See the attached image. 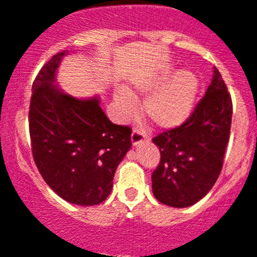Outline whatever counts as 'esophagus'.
I'll return each instance as SVG.
<instances>
[{
	"label": "esophagus",
	"mask_w": 257,
	"mask_h": 257,
	"mask_svg": "<svg viewBox=\"0 0 257 257\" xmlns=\"http://www.w3.org/2000/svg\"><path fill=\"white\" fill-rule=\"evenodd\" d=\"M145 141H147V137L144 136V133H142L141 131H137V129L133 131V133H132V143H133V145H138Z\"/></svg>",
	"instance_id": "1"
}]
</instances>
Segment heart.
I'll return each mask as SVG.
<instances>
[{
    "instance_id": "obj_1",
    "label": "heart",
    "mask_w": 257,
    "mask_h": 257,
    "mask_svg": "<svg viewBox=\"0 0 257 257\" xmlns=\"http://www.w3.org/2000/svg\"><path fill=\"white\" fill-rule=\"evenodd\" d=\"M164 80L144 85V92L154 90L145 98L143 110L145 115L160 128H175L186 120L193 108L198 92V80L188 71H181L165 85ZM118 109L121 114L129 115L136 109V102L126 90L118 89L114 94Z\"/></svg>"
}]
</instances>
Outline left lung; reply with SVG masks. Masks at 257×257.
Masks as SVG:
<instances>
[{
  "mask_svg": "<svg viewBox=\"0 0 257 257\" xmlns=\"http://www.w3.org/2000/svg\"><path fill=\"white\" fill-rule=\"evenodd\" d=\"M232 102L221 74L214 76L205 95L181 125L153 138L160 162L153 172V194L173 208L194 205L211 190L224 164L230 138Z\"/></svg>",
  "mask_w": 257,
  "mask_h": 257,
  "instance_id": "8db88e82",
  "label": "left lung"
}]
</instances>
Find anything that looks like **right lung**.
Listing matches in <instances>:
<instances>
[{
	"mask_svg": "<svg viewBox=\"0 0 257 257\" xmlns=\"http://www.w3.org/2000/svg\"><path fill=\"white\" fill-rule=\"evenodd\" d=\"M64 54H54L32 84L33 159L57 195L76 205H98L112 191L116 167L132 147V129L113 124L99 98L77 99L54 85Z\"/></svg>",
	"mask_w": 257,
	"mask_h": 257,
	"instance_id": "1",
	"label": "right lung"
}]
</instances>
